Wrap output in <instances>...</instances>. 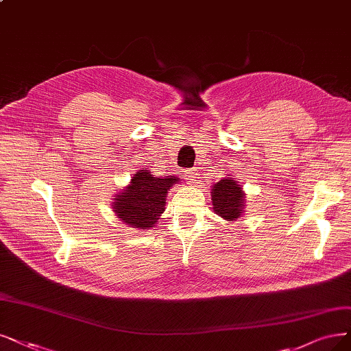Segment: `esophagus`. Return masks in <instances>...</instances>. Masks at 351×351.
<instances>
[{"label": "esophagus", "instance_id": "1", "mask_svg": "<svg viewBox=\"0 0 351 351\" xmlns=\"http://www.w3.org/2000/svg\"><path fill=\"white\" fill-rule=\"evenodd\" d=\"M197 178V172L193 169H189V171H185V179L188 180V184H192Z\"/></svg>", "mask_w": 351, "mask_h": 351}]
</instances>
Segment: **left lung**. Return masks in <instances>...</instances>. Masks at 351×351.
I'll list each match as a JSON object with an SVG mask.
<instances>
[{"label":"left lung","instance_id":"obj_1","mask_svg":"<svg viewBox=\"0 0 351 351\" xmlns=\"http://www.w3.org/2000/svg\"><path fill=\"white\" fill-rule=\"evenodd\" d=\"M211 199L214 213L224 218L226 221H237V218L245 213V193L240 182L231 175L213 185Z\"/></svg>","mask_w":351,"mask_h":351}]
</instances>
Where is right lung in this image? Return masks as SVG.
<instances>
[{"instance_id": "obj_1", "label": "right lung", "mask_w": 351, "mask_h": 351, "mask_svg": "<svg viewBox=\"0 0 351 351\" xmlns=\"http://www.w3.org/2000/svg\"><path fill=\"white\" fill-rule=\"evenodd\" d=\"M179 182L176 176L158 178L146 167L140 169L128 185L114 195L112 211L124 224L136 230H150L165 211L167 192Z\"/></svg>"}]
</instances>
